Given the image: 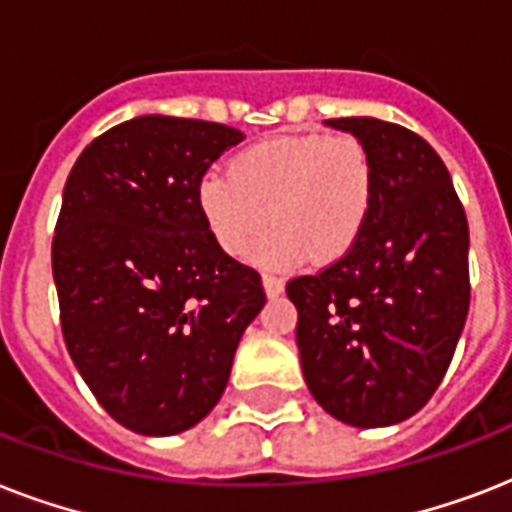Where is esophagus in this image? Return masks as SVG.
Listing matches in <instances>:
<instances>
[{
	"label": "esophagus",
	"mask_w": 512,
	"mask_h": 512,
	"mask_svg": "<svg viewBox=\"0 0 512 512\" xmlns=\"http://www.w3.org/2000/svg\"><path fill=\"white\" fill-rule=\"evenodd\" d=\"M263 287L268 297H279L281 292H284V279H281V276H273V273H265Z\"/></svg>",
	"instance_id": "1"
}]
</instances>
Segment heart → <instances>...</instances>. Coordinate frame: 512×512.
Returning a JSON list of instances; mask_svg holds the SVG:
<instances>
[{"label": "heart", "mask_w": 512, "mask_h": 512, "mask_svg": "<svg viewBox=\"0 0 512 512\" xmlns=\"http://www.w3.org/2000/svg\"><path fill=\"white\" fill-rule=\"evenodd\" d=\"M377 175L356 135H276L233 156L199 183V212L225 255L244 257L263 231L255 260L292 268L311 255L329 265L356 247L374 207Z\"/></svg>", "instance_id": "obj_1"}]
</instances>
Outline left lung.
Returning a JSON list of instances; mask_svg holds the SVG:
<instances>
[{
    "instance_id": "obj_1",
    "label": "left lung",
    "mask_w": 512,
    "mask_h": 512,
    "mask_svg": "<svg viewBox=\"0 0 512 512\" xmlns=\"http://www.w3.org/2000/svg\"><path fill=\"white\" fill-rule=\"evenodd\" d=\"M374 159L372 217L348 255L289 279L297 348L313 398L356 428L428 404L470 308L468 217L441 156L417 132L372 116L327 119Z\"/></svg>"
}]
</instances>
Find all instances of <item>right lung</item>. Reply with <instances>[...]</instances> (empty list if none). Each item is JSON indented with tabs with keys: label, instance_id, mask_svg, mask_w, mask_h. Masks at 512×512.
Here are the masks:
<instances>
[{
	"label": "right lung",
	"instance_id": "add662e5",
	"mask_svg": "<svg viewBox=\"0 0 512 512\" xmlns=\"http://www.w3.org/2000/svg\"><path fill=\"white\" fill-rule=\"evenodd\" d=\"M241 140L228 124L138 116L92 140L63 188L52 236L63 340L98 404L143 436L212 412L265 305L260 273L217 247L196 199Z\"/></svg>",
	"mask_w": 512,
	"mask_h": 512
}]
</instances>
